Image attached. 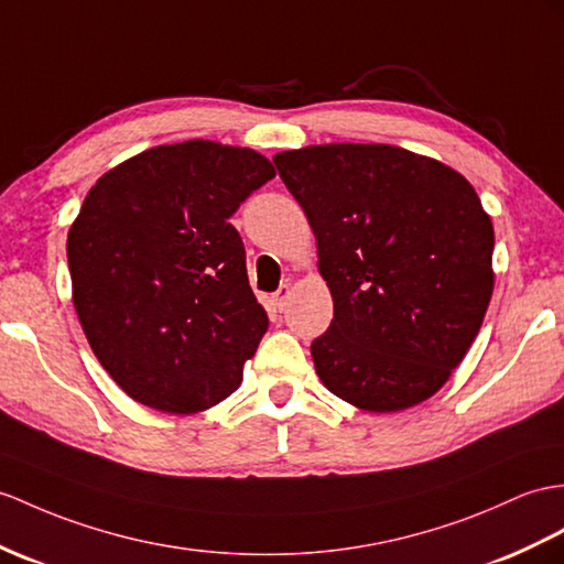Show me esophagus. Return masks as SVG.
<instances>
[{"label": "esophagus", "instance_id": "obj_1", "mask_svg": "<svg viewBox=\"0 0 564 564\" xmlns=\"http://www.w3.org/2000/svg\"><path fill=\"white\" fill-rule=\"evenodd\" d=\"M290 294H292V290H290V286H286V284L280 286V290L272 294V304L278 306V311H284V308H286V301H290Z\"/></svg>", "mask_w": 564, "mask_h": 564}]
</instances>
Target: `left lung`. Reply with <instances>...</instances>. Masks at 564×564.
Here are the masks:
<instances>
[{"label":"left lung","instance_id":"1","mask_svg":"<svg viewBox=\"0 0 564 564\" xmlns=\"http://www.w3.org/2000/svg\"><path fill=\"white\" fill-rule=\"evenodd\" d=\"M318 241L335 301L313 339L323 386L390 414L441 390L492 294V235L474 186L443 162L382 143L272 158Z\"/></svg>","mask_w":564,"mask_h":564}]
</instances>
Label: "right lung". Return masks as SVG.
Masks as SVG:
<instances>
[{
    "label": "right lung",
    "instance_id": "1",
    "mask_svg": "<svg viewBox=\"0 0 564 564\" xmlns=\"http://www.w3.org/2000/svg\"><path fill=\"white\" fill-rule=\"evenodd\" d=\"M274 176L249 148L158 145L98 178L68 229L74 306L131 400L196 414L241 386L268 329L229 217Z\"/></svg>",
    "mask_w": 564,
    "mask_h": 564
}]
</instances>
